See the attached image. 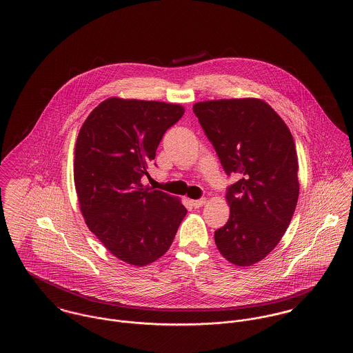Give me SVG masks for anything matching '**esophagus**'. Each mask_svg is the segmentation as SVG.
<instances>
[{
  "instance_id": "obj_1",
  "label": "esophagus",
  "mask_w": 353,
  "mask_h": 353,
  "mask_svg": "<svg viewBox=\"0 0 353 353\" xmlns=\"http://www.w3.org/2000/svg\"><path fill=\"white\" fill-rule=\"evenodd\" d=\"M206 202V199H200V200H192L190 201V205L193 206V208H201L202 205Z\"/></svg>"
}]
</instances>
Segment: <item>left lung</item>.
I'll return each instance as SVG.
<instances>
[{
	"mask_svg": "<svg viewBox=\"0 0 353 353\" xmlns=\"http://www.w3.org/2000/svg\"><path fill=\"white\" fill-rule=\"evenodd\" d=\"M228 176L229 221L216 230L219 252L252 266L281 241L299 196L298 156L282 118L261 99H221L193 105Z\"/></svg>",
	"mask_w": 353,
	"mask_h": 353,
	"instance_id": "1",
	"label": "left lung"
}]
</instances>
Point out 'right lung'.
Masks as SVG:
<instances>
[{
  "mask_svg": "<svg viewBox=\"0 0 353 353\" xmlns=\"http://www.w3.org/2000/svg\"><path fill=\"white\" fill-rule=\"evenodd\" d=\"M183 115L180 104L110 98L78 134L74 181L85 223L130 265L164 255L186 214L179 199L141 185L163 136Z\"/></svg>",
  "mask_w": 353,
  "mask_h": 353,
  "instance_id": "add662e5",
  "label": "right lung"
}]
</instances>
